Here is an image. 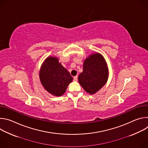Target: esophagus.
Masks as SVG:
<instances>
[{
  "label": "esophagus",
  "instance_id": "1",
  "mask_svg": "<svg viewBox=\"0 0 148 148\" xmlns=\"http://www.w3.org/2000/svg\"><path fill=\"white\" fill-rule=\"evenodd\" d=\"M77 79H78V76L77 75L74 77V81H77Z\"/></svg>",
  "mask_w": 148,
  "mask_h": 148
}]
</instances>
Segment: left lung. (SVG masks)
I'll return each mask as SVG.
<instances>
[{
    "label": "left lung",
    "instance_id": "1",
    "mask_svg": "<svg viewBox=\"0 0 148 148\" xmlns=\"http://www.w3.org/2000/svg\"><path fill=\"white\" fill-rule=\"evenodd\" d=\"M108 77V68L104 58L100 54L95 53L84 61L83 71L78 79L84 90L93 94L105 85Z\"/></svg>",
    "mask_w": 148,
    "mask_h": 148
}]
</instances>
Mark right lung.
<instances>
[{
  "label": "right lung",
  "instance_id": "obj_1",
  "mask_svg": "<svg viewBox=\"0 0 148 148\" xmlns=\"http://www.w3.org/2000/svg\"><path fill=\"white\" fill-rule=\"evenodd\" d=\"M39 76L45 88L56 96L64 94L73 79L70 73L59 63L58 58L53 57H48L43 62Z\"/></svg>",
  "mask_w": 148,
  "mask_h": 148
}]
</instances>
